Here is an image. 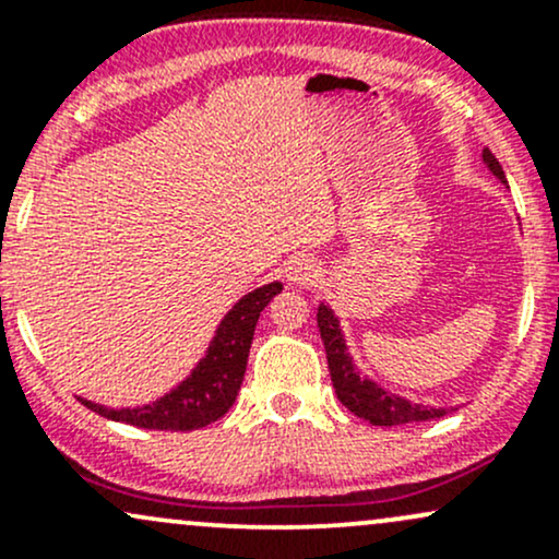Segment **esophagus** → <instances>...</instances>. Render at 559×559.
<instances>
[{
  "label": "esophagus",
  "instance_id": "34e87169",
  "mask_svg": "<svg viewBox=\"0 0 559 559\" xmlns=\"http://www.w3.org/2000/svg\"><path fill=\"white\" fill-rule=\"evenodd\" d=\"M286 273H288V281H292V284H297V286L312 284V281H316L320 275L318 265H316V262H310V260H294L292 265H288Z\"/></svg>",
  "mask_w": 559,
  "mask_h": 559
}]
</instances>
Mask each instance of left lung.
Returning a JSON list of instances; mask_svg holds the SVG:
<instances>
[{"label": "left lung", "mask_w": 559, "mask_h": 559, "mask_svg": "<svg viewBox=\"0 0 559 559\" xmlns=\"http://www.w3.org/2000/svg\"><path fill=\"white\" fill-rule=\"evenodd\" d=\"M484 163L499 181L507 183L502 165H499V159L489 150H484ZM318 329L325 346V357H329L331 381L333 389H336L338 402L349 413H355L357 418L373 423V426H404V423L444 418L449 413L447 407H426V404H413L402 400V396L389 394L386 389H381L378 383L357 373L355 362H352L349 352H346L342 325H338V318L333 316L329 305L318 307Z\"/></svg>", "instance_id": "1"}]
</instances>
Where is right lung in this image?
<instances>
[{"mask_svg": "<svg viewBox=\"0 0 559 559\" xmlns=\"http://www.w3.org/2000/svg\"><path fill=\"white\" fill-rule=\"evenodd\" d=\"M278 281L265 284L230 307V312L217 325L215 338L210 342L207 355L199 360L186 381L178 383L170 394L144 407L112 409L105 404L81 400L88 409L99 413L107 420H120L128 426L146 428V431H197L210 426L228 413L239 394L243 370H247L249 346H252L254 325L267 301L281 294Z\"/></svg>", "mask_w": 559, "mask_h": 559, "instance_id": "add662e5", "label": "right lung"}]
</instances>
